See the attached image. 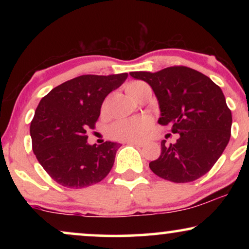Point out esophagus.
I'll return each mask as SVG.
<instances>
[{
  "label": "esophagus",
  "mask_w": 249,
  "mask_h": 249,
  "mask_svg": "<svg viewBox=\"0 0 249 249\" xmlns=\"http://www.w3.org/2000/svg\"><path fill=\"white\" fill-rule=\"evenodd\" d=\"M128 144H130V145H136V146H137V147H142V146L145 145V142H139V141H129V142H128Z\"/></svg>",
  "instance_id": "1"
}]
</instances>
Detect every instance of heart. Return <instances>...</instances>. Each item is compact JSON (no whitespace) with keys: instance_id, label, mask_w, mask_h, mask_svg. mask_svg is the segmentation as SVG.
Instances as JSON below:
<instances>
[{"instance_id":"obj_1","label":"heart","mask_w":249,"mask_h":249,"mask_svg":"<svg viewBox=\"0 0 249 249\" xmlns=\"http://www.w3.org/2000/svg\"><path fill=\"white\" fill-rule=\"evenodd\" d=\"M146 85L142 81H130L125 85V91L134 98L137 90ZM153 120L149 117H136L131 119H121L115 121L108 128V135L117 141H141L144 139L151 130Z\"/></svg>"}]
</instances>
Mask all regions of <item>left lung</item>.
Masks as SVG:
<instances>
[{"label":"left lung","instance_id":"1","mask_svg":"<svg viewBox=\"0 0 249 249\" xmlns=\"http://www.w3.org/2000/svg\"><path fill=\"white\" fill-rule=\"evenodd\" d=\"M158 97L159 124L170 125L180 137L176 144L161 142V155L149 163L160 178L177 183L190 182L212 169L231 136L232 115L221 88L199 71L183 66L158 72L134 71Z\"/></svg>","mask_w":249,"mask_h":249}]
</instances>
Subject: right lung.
Masks as SVG:
<instances>
[{"instance_id":"obj_1","label":"right lung","mask_w":249,"mask_h":249,"mask_svg":"<svg viewBox=\"0 0 249 249\" xmlns=\"http://www.w3.org/2000/svg\"><path fill=\"white\" fill-rule=\"evenodd\" d=\"M128 73L83 74L53 88L40 100L32 124L33 152L59 185L80 189L103 180L113 166L120 144L88 145L105 97L120 87Z\"/></svg>"}]
</instances>
